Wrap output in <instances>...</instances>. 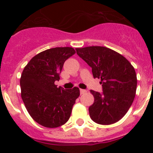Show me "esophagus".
Wrapping results in <instances>:
<instances>
[{
  "label": "esophagus",
  "instance_id": "34e87169",
  "mask_svg": "<svg viewBox=\"0 0 153 153\" xmlns=\"http://www.w3.org/2000/svg\"><path fill=\"white\" fill-rule=\"evenodd\" d=\"M80 94H84V93H86V90H83V89H80Z\"/></svg>",
  "mask_w": 153,
  "mask_h": 153
}]
</instances>
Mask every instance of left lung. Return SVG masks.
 Here are the masks:
<instances>
[{"label": "left lung", "mask_w": 153, "mask_h": 153, "mask_svg": "<svg viewBox=\"0 0 153 153\" xmlns=\"http://www.w3.org/2000/svg\"><path fill=\"white\" fill-rule=\"evenodd\" d=\"M76 53L92 67L93 77L101 79L102 92L90 90L94 102L89 108L95 123L110 125L126 115L134 100L137 78L132 64L119 53L105 47L76 48Z\"/></svg>", "instance_id": "1"}]
</instances>
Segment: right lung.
Masks as SVG:
<instances>
[{
    "mask_svg": "<svg viewBox=\"0 0 153 153\" xmlns=\"http://www.w3.org/2000/svg\"><path fill=\"white\" fill-rule=\"evenodd\" d=\"M73 47H55L40 52L24 67L20 84L27 110L37 123L56 128L68 121L73 106L79 96L78 87H57L66 60L75 54Z\"/></svg>",
    "mask_w": 153,
    "mask_h": 153,
    "instance_id": "add662e5",
    "label": "right lung"
}]
</instances>
